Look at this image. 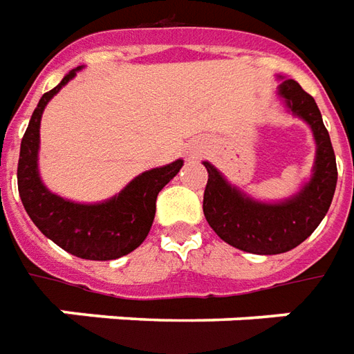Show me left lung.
Masks as SVG:
<instances>
[{"mask_svg": "<svg viewBox=\"0 0 354 354\" xmlns=\"http://www.w3.org/2000/svg\"><path fill=\"white\" fill-rule=\"evenodd\" d=\"M278 97L288 113L305 120L316 143L313 174L299 192L281 201H261L230 184L214 165L203 160L209 172L203 195L205 218L220 239L253 254H280L303 243L326 216L337 184L330 134L313 95L286 78L278 86Z\"/></svg>", "mask_w": 354, "mask_h": 354, "instance_id": "obj_1", "label": "left lung"}]
</instances>
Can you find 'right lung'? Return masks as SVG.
Here are the masks:
<instances>
[{
    "label": "right lung",
    "instance_id": "obj_1",
    "mask_svg": "<svg viewBox=\"0 0 354 354\" xmlns=\"http://www.w3.org/2000/svg\"><path fill=\"white\" fill-rule=\"evenodd\" d=\"M82 66L66 74L53 90L41 95L32 113L21 142L19 157V194L32 222L66 253L88 261H115L132 253L143 243L155 218L159 192L176 176L184 160L145 170L140 176L100 203H78L53 194L39 176V122L44 109L63 86L73 80Z\"/></svg>",
    "mask_w": 354,
    "mask_h": 354
}]
</instances>
